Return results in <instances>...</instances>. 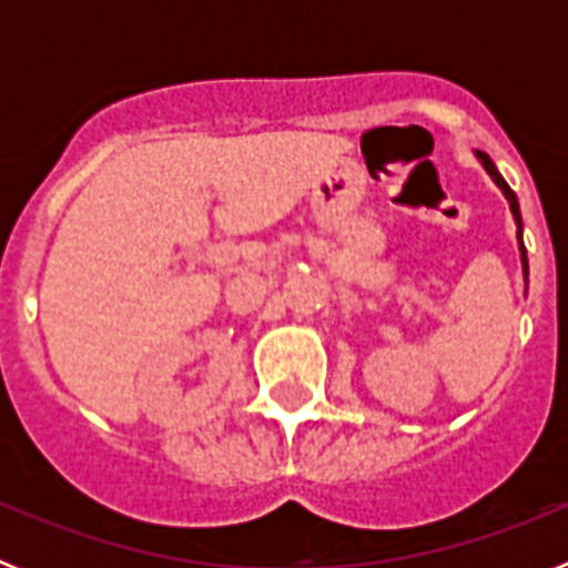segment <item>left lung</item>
Listing matches in <instances>:
<instances>
[{
    "label": "left lung",
    "instance_id": "left-lung-1",
    "mask_svg": "<svg viewBox=\"0 0 568 568\" xmlns=\"http://www.w3.org/2000/svg\"><path fill=\"white\" fill-rule=\"evenodd\" d=\"M478 159H480V164H484L486 168V173L491 175V182L498 184L500 190H504V195H506V202H509V210H511V215H515V222H518V247H520V264H524V275H529V261H526V247H524V239H520V233H524V222H520V207H518V195L511 193V187L509 184L504 182V175L498 173V168H495V164H491V159L486 153H478Z\"/></svg>",
    "mask_w": 568,
    "mask_h": 568
}]
</instances>
